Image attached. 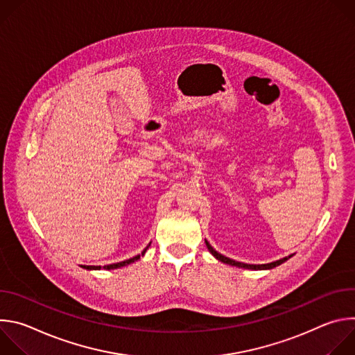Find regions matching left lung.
Masks as SVG:
<instances>
[{
    "instance_id": "left-lung-1",
    "label": "left lung",
    "mask_w": 355,
    "mask_h": 355,
    "mask_svg": "<svg viewBox=\"0 0 355 355\" xmlns=\"http://www.w3.org/2000/svg\"><path fill=\"white\" fill-rule=\"evenodd\" d=\"M205 243H207V247H208L209 252H211V254H212L216 260H219V261H222V263H225V264H229V266H233V267H239V268H245V270H271V268H274V267L281 266L282 263H285L286 260H289V259L293 256V254H291V256H288V257H284V259H281V260H277V261H272V263H268V264H244V263H239V261H234V260H232V259H229V257L222 256L220 252H218V251L208 243V240H205Z\"/></svg>"
}]
</instances>
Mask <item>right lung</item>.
<instances>
[{
    "instance_id": "obj_1",
    "label": "right lung",
    "mask_w": 355,
    "mask_h": 355,
    "mask_svg": "<svg viewBox=\"0 0 355 355\" xmlns=\"http://www.w3.org/2000/svg\"><path fill=\"white\" fill-rule=\"evenodd\" d=\"M150 244H151V243L147 244V247L141 251V254H137V256H135V257H132V259H129V260H125V261H121V263H116V264H110V266H104V267H101V266H80V267L84 268V270H88V271L101 270V268H104V270H116V268H121V267H125V266H128V264H132V263L137 261L141 256H144V252L147 251V248L150 247Z\"/></svg>"
}]
</instances>
